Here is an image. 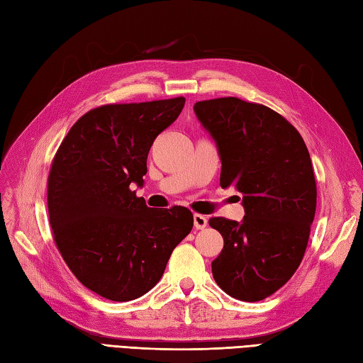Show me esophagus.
<instances>
[{
    "instance_id": "obj_1",
    "label": "esophagus",
    "mask_w": 363,
    "mask_h": 363,
    "mask_svg": "<svg viewBox=\"0 0 363 363\" xmlns=\"http://www.w3.org/2000/svg\"><path fill=\"white\" fill-rule=\"evenodd\" d=\"M193 224L196 230H203L208 224V219L202 215H193Z\"/></svg>"
}]
</instances>
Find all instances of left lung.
Listing matches in <instances>:
<instances>
[{
  "instance_id": "left-lung-1",
  "label": "left lung",
  "mask_w": 363,
  "mask_h": 363,
  "mask_svg": "<svg viewBox=\"0 0 363 363\" xmlns=\"http://www.w3.org/2000/svg\"><path fill=\"white\" fill-rule=\"evenodd\" d=\"M193 110L216 144L220 187L242 193L245 211L240 222L210 219L224 238L213 277L235 299L262 301L294 274L308 244L318 196L308 148L265 106L218 98Z\"/></svg>"
}]
</instances>
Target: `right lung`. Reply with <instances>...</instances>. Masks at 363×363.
<instances>
[{"label":"right lung","mask_w":363,"mask_h":363,"mask_svg":"<svg viewBox=\"0 0 363 363\" xmlns=\"http://www.w3.org/2000/svg\"><path fill=\"white\" fill-rule=\"evenodd\" d=\"M184 104L173 98L93 108L55 155L48 190L55 242L78 281L106 299L150 291L193 228L189 208L155 210L132 190L144 185L150 147Z\"/></svg>","instance_id":"1"}]
</instances>
